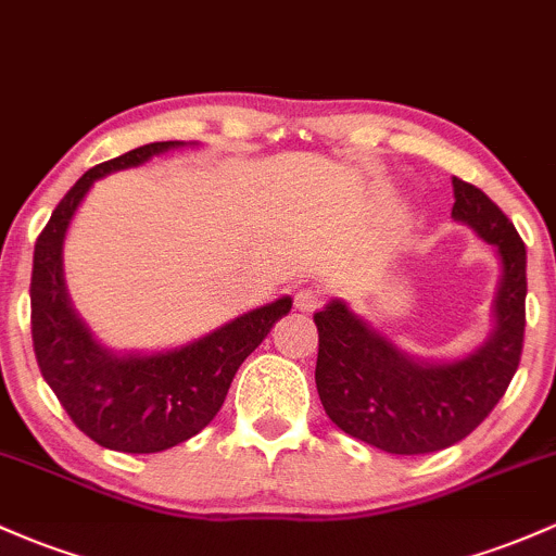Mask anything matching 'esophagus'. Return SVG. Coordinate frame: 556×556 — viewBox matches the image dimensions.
Instances as JSON below:
<instances>
[{"instance_id":"1","label":"esophagus","mask_w":556,"mask_h":556,"mask_svg":"<svg viewBox=\"0 0 556 556\" xmlns=\"http://www.w3.org/2000/svg\"><path fill=\"white\" fill-rule=\"evenodd\" d=\"M320 302H324V289H318V286H307V289H300V291H296V296H294L296 309H304V313L315 309Z\"/></svg>"}]
</instances>
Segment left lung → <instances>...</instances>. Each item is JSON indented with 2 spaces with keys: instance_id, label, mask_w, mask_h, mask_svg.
I'll list each match as a JSON object with an SVG mask.
<instances>
[{
  "instance_id": "8db88e82",
  "label": "left lung",
  "mask_w": 556,
  "mask_h": 556,
  "mask_svg": "<svg viewBox=\"0 0 556 556\" xmlns=\"http://www.w3.org/2000/svg\"><path fill=\"white\" fill-rule=\"evenodd\" d=\"M453 199L451 217L491 243L501 262L493 328L480 348L453 361H424L392 344L344 300L315 313V384L328 419L397 456L443 451L467 438L504 397L522 355L528 294L522 238L475 185L453 177Z\"/></svg>"
}]
</instances>
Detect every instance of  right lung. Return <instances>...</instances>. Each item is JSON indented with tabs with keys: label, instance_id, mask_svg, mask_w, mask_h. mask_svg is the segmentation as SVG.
<instances>
[{
	"label": "right lung",
	"instance_id": "1",
	"mask_svg": "<svg viewBox=\"0 0 556 556\" xmlns=\"http://www.w3.org/2000/svg\"><path fill=\"white\" fill-rule=\"evenodd\" d=\"M185 146L148 142L92 166L63 195L34 247L31 337L41 376L71 421L111 451L159 453L199 434L223 408L238 366L291 309V296H278L193 342L159 352H113L79 318L63 276V243L76 208L105 175Z\"/></svg>",
	"mask_w": 556,
	"mask_h": 556
}]
</instances>
